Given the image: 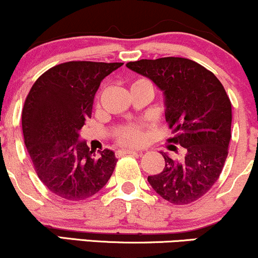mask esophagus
Here are the masks:
<instances>
[{
    "label": "esophagus",
    "instance_id": "obj_1",
    "mask_svg": "<svg viewBox=\"0 0 258 258\" xmlns=\"http://www.w3.org/2000/svg\"><path fill=\"white\" fill-rule=\"evenodd\" d=\"M136 153H139V152H137V150H133V149H121L116 153V155L121 156V155H127V154H136Z\"/></svg>",
    "mask_w": 258,
    "mask_h": 258
}]
</instances>
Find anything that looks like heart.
<instances>
[{"mask_svg": "<svg viewBox=\"0 0 258 258\" xmlns=\"http://www.w3.org/2000/svg\"><path fill=\"white\" fill-rule=\"evenodd\" d=\"M146 80H138L135 84L143 82ZM133 84V85H135ZM116 137L120 141V143L126 144V146H137L141 143L144 138V132L141 126L138 125H127L119 128L116 133Z\"/></svg>", "mask_w": 258, "mask_h": 258, "instance_id": "heart-1", "label": "heart"}]
</instances>
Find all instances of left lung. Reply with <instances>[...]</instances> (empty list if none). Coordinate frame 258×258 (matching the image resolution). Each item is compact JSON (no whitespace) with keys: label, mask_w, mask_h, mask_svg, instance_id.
Returning <instances> with one entry per match:
<instances>
[{"label":"left lung","mask_w":258,"mask_h":258,"mask_svg":"<svg viewBox=\"0 0 258 258\" xmlns=\"http://www.w3.org/2000/svg\"><path fill=\"white\" fill-rule=\"evenodd\" d=\"M126 67L162 91L165 119L173 133L168 142L185 149L180 161L162 153L165 168L148 176V182L174 205L193 203L211 189L226 162L232 137L226 90L214 74L186 58L142 59Z\"/></svg>","instance_id":"obj_1"}]
</instances>
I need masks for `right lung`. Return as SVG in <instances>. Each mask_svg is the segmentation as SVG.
Segmentation results:
<instances>
[{
    "label": "right lung",
    "mask_w": 258,
    "mask_h": 258,
    "mask_svg": "<svg viewBox=\"0 0 258 258\" xmlns=\"http://www.w3.org/2000/svg\"><path fill=\"white\" fill-rule=\"evenodd\" d=\"M123 63L68 61L36 80L25 99L22 126L25 147L38 178L65 200L97 194L114 172L117 159L104 149L96 156L80 131L92 115L100 82Z\"/></svg>",
    "instance_id": "add662e5"
}]
</instances>
